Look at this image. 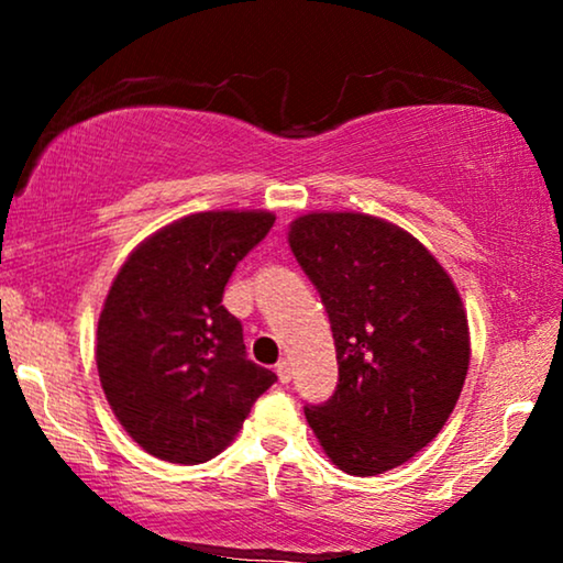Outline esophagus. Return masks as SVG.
<instances>
[{"mask_svg": "<svg viewBox=\"0 0 563 563\" xmlns=\"http://www.w3.org/2000/svg\"><path fill=\"white\" fill-rule=\"evenodd\" d=\"M276 376H279L282 384H287L291 379V366H289L287 358H282L279 364H276Z\"/></svg>", "mask_w": 563, "mask_h": 563, "instance_id": "1", "label": "esophagus"}]
</instances>
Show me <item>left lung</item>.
I'll return each mask as SVG.
<instances>
[{"label":"left lung","mask_w":563,"mask_h":563,"mask_svg":"<svg viewBox=\"0 0 563 563\" xmlns=\"http://www.w3.org/2000/svg\"><path fill=\"white\" fill-rule=\"evenodd\" d=\"M289 245L320 291L338 358L333 397L305 418L341 472H389L459 402L472 356L459 289L418 238L364 212L302 214Z\"/></svg>","instance_id":"8db88e82"}]
</instances>
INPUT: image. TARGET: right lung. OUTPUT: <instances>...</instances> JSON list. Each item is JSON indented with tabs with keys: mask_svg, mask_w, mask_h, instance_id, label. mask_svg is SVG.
I'll return each mask as SVG.
<instances>
[{
	"mask_svg": "<svg viewBox=\"0 0 563 563\" xmlns=\"http://www.w3.org/2000/svg\"><path fill=\"white\" fill-rule=\"evenodd\" d=\"M264 210L197 212L137 245L97 325V368L114 418L151 456L205 464L225 451L276 374L245 356L222 307L238 261L274 225Z\"/></svg>",
	"mask_w": 563,
	"mask_h": 563,
	"instance_id": "add662e5",
	"label": "right lung"
}]
</instances>
